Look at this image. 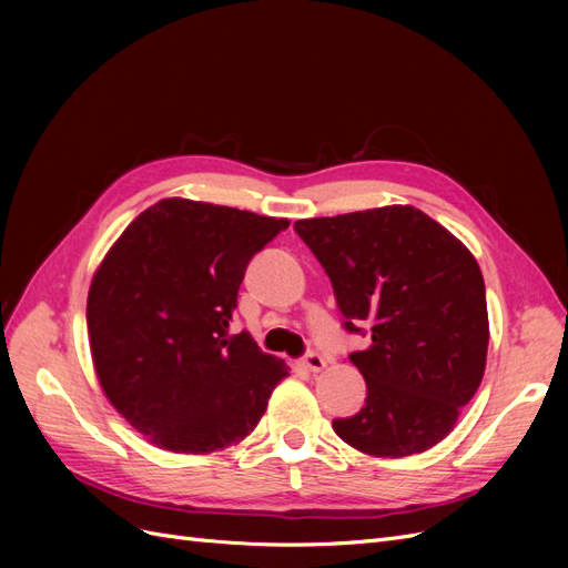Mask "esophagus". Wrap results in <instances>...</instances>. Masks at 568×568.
Wrapping results in <instances>:
<instances>
[{
  "label": "esophagus",
  "instance_id": "34e87169",
  "mask_svg": "<svg viewBox=\"0 0 568 568\" xmlns=\"http://www.w3.org/2000/svg\"><path fill=\"white\" fill-rule=\"evenodd\" d=\"M307 372H322L326 367V359L320 353H307L301 363Z\"/></svg>",
  "mask_w": 568,
  "mask_h": 568
}]
</instances>
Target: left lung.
I'll return each instance as SVG.
<instances>
[{"instance_id": "obj_1", "label": "left lung", "mask_w": 568, "mask_h": 568, "mask_svg": "<svg viewBox=\"0 0 568 568\" xmlns=\"http://www.w3.org/2000/svg\"><path fill=\"white\" fill-rule=\"evenodd\" d=\"M329 274L343 326L372 343L351 353L365 407L334 432L372 457H407L448 436L486 372L484 274L457 236L412 205L298 220Z\"/></svg>"}]
</instances>
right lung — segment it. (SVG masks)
Returning a JSON list of instances; mask_svg holds the SVG:
<instances>
[{
	"instance_id": "obj_1",
	"label": "right lung",
	"mask_w": 568,
	"mask_h": 568,
	"mask_svg": "<svg viewBox=\"0 0 568 568\" xmlns=\"http://www.w3.org/2000/svg\"><path fill=\"white\" fill-rule=\"evenodd\" d=\"M288 227L189 199H163L111 246L88 296L90 348L111 405L170 453L244 440L288 367L251 334L227 336L251 257Z\"/></svg>"
}]
</instances>
